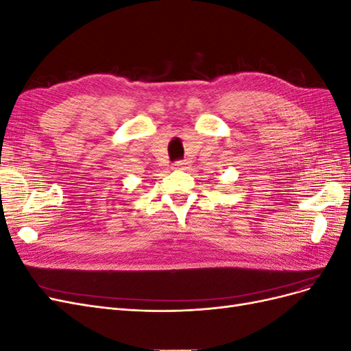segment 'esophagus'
Returning <instances> with one entry per match:
<instances>
[{"label": "esophagus", "instance_id": "1", "mask_svg": "<svg viewBox=\"0 0 351 351\" xmlns=\"http://www.w3.org/2000/svg\"><path fill=\"white\" fill-rule=\"evenodd\" d=\"M174 169H187L189 168V161H178L173 165Z\"/></svg>", "mask_w": 351, "mask_h": 351}]
</instances>
